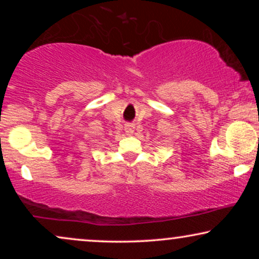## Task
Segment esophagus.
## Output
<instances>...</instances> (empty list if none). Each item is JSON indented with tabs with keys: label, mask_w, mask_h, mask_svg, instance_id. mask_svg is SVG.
<instances>
[{
	"label": "esophagus",
	"mask_w": 259,
	"mask_h": 259,
	"mask_svg": "<svg viewBox=\"0 0 259 259\" xmlns=\"http://www.w3.org/2000/svg\"><path fill=\"white\" fill-rule=\"evenodd\" d=\"M125 131L127 134H132L134 132V125H132V123H127L125 126Z\"/></svg>",
	"instance_id": "34e87169"
}]
</instances>
